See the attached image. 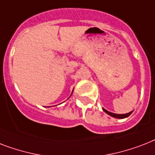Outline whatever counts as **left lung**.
I'll use <instances>...</instances> for the list:
<instances>
[{
	"label": "left lung",
	"instance_id": "obj_1",
	"mask_svg": "<svg viewBox=\"0 0 155 155\" xmlns=\"http://www.w3.org/2000/svg\"><path fill=\"white\" fill-rule=\"evenodd\" d=\"M103 110H104V112H106L107 114H109L110 116L114 117V118H116V119H125V118L128 117L129 115H130L131 113L133 112V111H130V112L127 113V114H115V113H112L110 112V111H108V110H107L106 109H104V108H103Z\"/></svg>",
	"mask_w": 155,
	"mask_h": 155
}]
</instances>
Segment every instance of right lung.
I'll return each instance as SVG.
<instances>
[{
	"label": "right lung",
	"instance_id": "1",
	"mask_svg": "<svg viewBox=\"0 0 155 155\" xmlns=\"http://www.w3.org/2000/svg\"><path fill=\"white\" fill-rule=\"evenodd\" d=\"M72 92H73V91H72ZM72 92H71V95H72ZM71 95H70V96H71Z\"/></svg>",
	"mask_w": 155,
	"mask_h": 155
}]
</instances>
